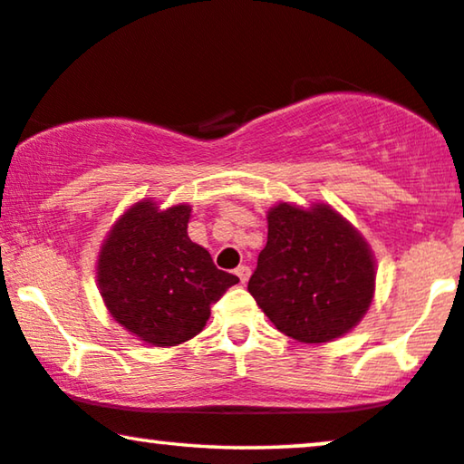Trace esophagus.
<instances>
[{"instance_id":"esophagus-1","label":"esophagus","mask_w":464,"mask_h":464,"mask_svg":"<svg viewBox=\"0 0 464 464\" xmlns=\"http://www.w3.org/2000/svg\"><path fill=\"white\" fill-rule=\"evenodd\" d=\"M236 276L239 277V282L246 284V282H248V277H250V267H246V265H239V267L236 269Z\"/></svg>"}]
</instances>
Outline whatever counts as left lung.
<instances>
[{"label":"left lung","instance_id":"8db88e82","mask_svg":"<svg viewBox=\"0 0 464 464\" xmlns=\"http://www.w3.org/2000/svg\"><path fill=\"white\" fill-rule=\"evenodd\" d=\"M248 293L284 335L324 343L361 323L375 293V261L361 233L331 206L277 203Z\"/></svg>","mask_w":464,"mask_h":464}]
</instances>
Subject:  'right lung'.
I'll return each mask as SVG.
<instances>
[{"mask_svg":"<svg viewBox=\"0 0 464 464\" xmlns=\"http://www.w3.org/2000/svg\"><path fill=\"white\" fill-rule=\"evenodd\" d=\"M190 206L138 201L110 228L97 258L103 304L141 342L176 345L203 331L209 310L237 276L216 267L187 228Z\"/></svg>","mask_w":464,"mask_h":464,"instance_id":"obj_1","label":"right lung"}]
</instances>
